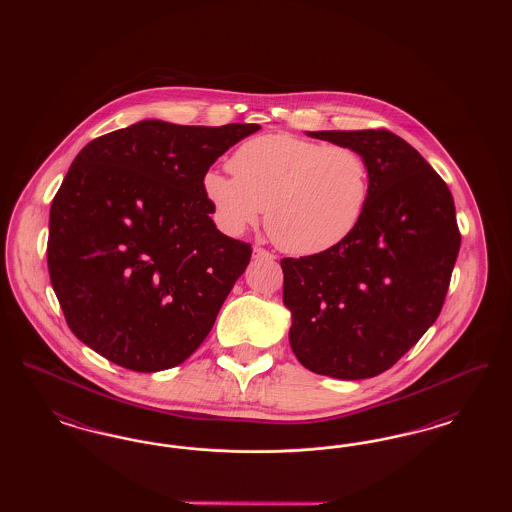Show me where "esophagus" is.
<instances>
[{
	"mask_svg": "<svg viewBox=\"0 0 512 512\" xmlns=\"http://www.w3.org/2000/svg\"><path fill=\"white\" fill-rule=\"evenodd\" d=\"M253 259H274V255L267 251V249H263V247H255L253 249Z\"/></svg>",
	"mask_w": 512,
	"mask_h": 512,
	"instance_id": "esophagus-1",
	"label": "esophagus"
}]
</instances>
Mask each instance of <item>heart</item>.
<instances>
[{
	"label": "heart",
	"mask_w": 512,
	"mask_h": 512,
	"mask_svg": "<svg viewBox=\"0 0 512 512\" xmlns=\"http://www.w3.org/2000/svg\"><path fill=\"white\" fill-rule=\"evenodd\" d=\"M230 171L203 176V192L222 228L240 234L267 207L270 238L293 255H317L347 240L370 197V169L361 151L286 132L244 142L230 157Z\"/></svg>",
	"instance_id": "heart-1"
}]
</instances>
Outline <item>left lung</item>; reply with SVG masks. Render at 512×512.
<instances>
[{
    "label": "left lung",
    "mask_w": 512,
    "mask_h": 512,
    "mask_svg": "<svg viewBox=\"0 0 512 512\" xmlns=\"http://www.w3.org/2000/svg\"><path fill=\"white\" fill-rule=\"evenodd\" d=\"M311 138L361 151L370 169L363 220L340 245L280 261L290 345L305 368L372 378L436 322L461 232L447 184L388 130H320Z\"/></svg>",
    "instance_id": "obj_1"
}]
</instances>
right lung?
<instances>
[{
    "instance_id": "obj_1",
    "label": "right lung",
    "mask_w": 512,
    "mask_h": 512,
    "mask_svg": "<svg viewBox=\"0 0 512 512\" xmlns=\"http://www.w3.org/2000/svg\"><path fill=\"white\" fill-rule=\"evenodd\" d=\"M259 128L149 119L76 155L49 211L48 270L78 340L136 372L203 343L251 259L209 217L203 176Z\"/></svg>"
}]
</instances>
